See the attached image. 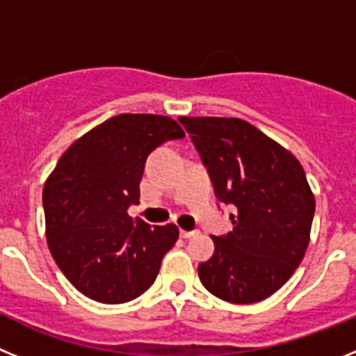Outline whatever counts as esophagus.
Wrapping results in <instances>:
<instances>
[{"label": "esophagus", "mask_w": 356, "mask_h": 356, "mask_svg": "<svg viewBox=\"0 0 356 356\" xmlns=\"http://www.w3.org/2000/svg\"><path fill=\"white\" fill-rule=\"evenodd\" d=\"M196 234H197L196 229H191V232H187V229H180V235L184 238H191V237H194Z\"/></svg>", "instance_id": "obj_1"}]
</instances>
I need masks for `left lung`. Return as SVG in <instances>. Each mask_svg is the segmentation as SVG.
Masks as SVG:
<instances>
[{"label": "left lung", "mask_w": 356, "mask_h": 356, "mask_svg": "<svg viewBox=\"0 0 356 356\" xmlns=\"http://www.w3.org/2000/svg\"><path fill=\"white\" fill-rule=\"evenodd\" d=\"M217 200L234 207V229L213 235L216 251L197 266L201 284L229 303H257L278 291L308 246L316 200L301 163L250 122L180 118Z\"/></svg>", "instance_id": "8db88e82"}]
</instances>
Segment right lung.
I'll list each match as a JSON object with an SVG mask.
<instances>
[{
  "mask_svg": "<svg viewBox=\"0 0 356 356\" xmlns=\"http://www.w3.org/2000/svg\"><path fill=\"white\" fill-rule=\"evenodd\" d=\"M184 137L171 118L115 115L72 144L44 185L49 251L90 300L127 303L155 282L180 232L175 225H146L128 209L139 203L151 151Z\"/></svg>",
  "mask_w": 356,
  "mask_h": 356,
  "instance_id": "right-lung-1",
  "label": "right lung"
}]
</instances>
